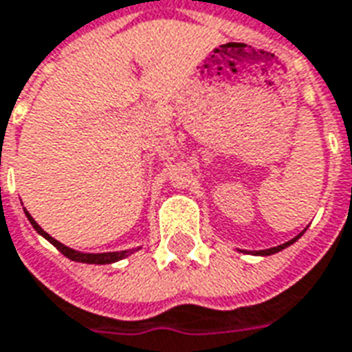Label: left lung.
Masks as SVG:
<instances>
[{"label":"left lung","instance_id":"8db88e82","mask_svg":"<svg viewBox=\"0 0 352 352\" xmlns=\"http://www.w3.org/2000/svg\"><path fill=\"white\" fill-rule=\"evenodd\" d=\"M296 239H298V236H296ZM296 239L285 242V244H282V246H276V248H270V250H261V252H256V254H257V256H270V254H276V252H280V250L287 248L289 244H293V242H295Z\"/></svg>","mask_w":352,"mask_h":352}]
</instances>
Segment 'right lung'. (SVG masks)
Segmentation results:
<instances>
[{"label": "right lung", "mask_w": 352, "mask_h": 352, "mask_svg": "<svg viewBox=\"0 0 352 352\" xmlns=\"http://www.w3.org/2000/svg\"><path fill=\"white\" fill-rule=\"evenodd\" d=\"M28 214V212H25ZM28 220L31 222V226L37 229L38 233L46 239V241H50L54 246H56L61 254H63L65 257H69V259H72V261H80V263H93V265H108V263H116L119 261V259H123V257L130 256L132 254V250H129V252H111V254H80V252H76V250H70L67 248V246H63L61 242H57L56 239H52L46 231H43V228L38 226L33 218H31L30 214H28Z\"/></svg>", "instance_id": "obj_1"}]
</instances>
